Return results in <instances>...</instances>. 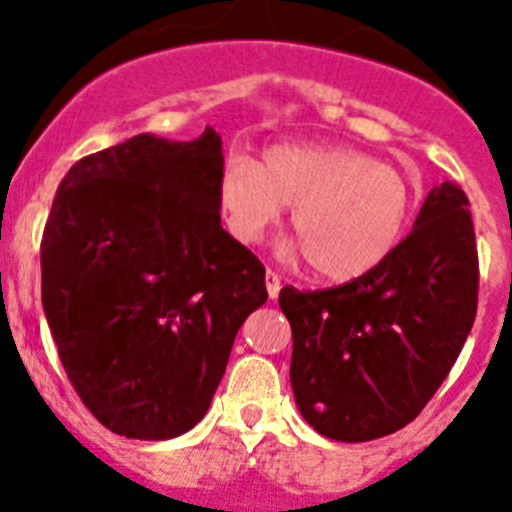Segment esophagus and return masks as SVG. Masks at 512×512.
Wrapping results in <instances>:
<instances>
[{
  "mask_svg": "<svg viewBox=\"0 0 512 512\" xmlns=\"http://www.w3.org/2000/svg\"><path fill=\"white\" fill-rule=\"evenodd\" d=\"M279 289H282V279L274 271H266V292H269V300H277Z\"/></svg>",
  "mask_w": 512,
  "mask_h": 512,
  "instance_id": "esophagus-1",
  "label": "esophagus"
}]
</instances>
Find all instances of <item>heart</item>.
Wrapping results in <instances>:
<instances>
[{"instance_id": "1", "label": "heart", "mask_w": 512, "mask_h": 512, "mask_svg": "<svg viewBox=\"0 0 512 512\" xmlns=\"http://www.w3.org/2000/svg\"><path fill=\"white\" fill-rule=\"evenodd\" d=\"M217 202L243 243L261 241L284 205H295L292 228L315 274L346 284L397 251L415 192L402 171L356 148L279 143L266 148L261 164L230 156L217 179Z\"/></svg>"}]
</instances>
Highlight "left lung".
<instances>
[{
  "label": "left lung",
  "mask_w": 512,
  "mask_h": 512,
  "mask_svg": "<svg viewBox=\"0 0 512 512\" xmlns=\"http://www.w3.org/2000/svg\"><path fill=\"white\" fill-rule=\"evenodd\" d=\"M477 289L472 212L451 182L428 192L413 233L372 274L318 292L284 287L302 418L346 443L405 428L449 377L474 325Z\"/></svg>",
  "instance_id": "obj_1"
}]
</instances>
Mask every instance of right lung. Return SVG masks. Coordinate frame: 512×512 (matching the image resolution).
<instances>
[{"label":"right lung","mask_w":512,"mask_h":512,"mask_svg":"<svg viewBox=\"0 0 512 512\" xmlns=\"http://www.w3.org/2000/svg\"><path fill=\"white\" fill-rule=\"evenodd\" d=\"M223 140L140 133L81 158L43 230V310L81 402L112 433L182 436L205 418L264 266L220 225Z\"/></svg>","instance_id":"obj_1"}]
</instances>
